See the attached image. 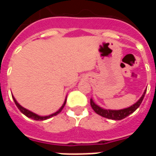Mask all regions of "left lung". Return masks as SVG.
Returning <instances> with one entry per match:
<instances>
[{
  "label": "left lung",
  "mask_w": 156,
  "mask_h": 156,
  "mask_svg": "<svg viewBox=\"0 0 156 156\" xmlns=\"http://www.w3.org/2000/svg\"><path fill=\"white\" fill-rule=\"evenodd\" d=\"M146 91L144 92L143 95L141 96V98L138 100L134 105H133L129 108H124V109H119V110H111V109H105L102 108L101 107H99L98 105L95 104L94 102L93 101V99H90V105H91L92 108L94 110L96 114H98L102 117L107 118L109 119H113V120H121L124 118H126L129 115H131L132 113H134L136 109H137L140 105H141V103L144 99V94H145Z\"/></svg>",
  "instance_id": "8db88e82"
}]
</instances>
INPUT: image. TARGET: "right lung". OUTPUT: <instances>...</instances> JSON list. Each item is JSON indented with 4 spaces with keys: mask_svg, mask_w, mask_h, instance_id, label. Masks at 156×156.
I'll return each mask as SVG.
<instances>
[{
    "mask_svg": "<svg viewBox=\"0 0 156 156\" xmlns=\"http://www.w3.org/2000/svg\"><path fill=\"white\" fill-rule=\"evenodd\" d=\"M12 98H13V100H14V102H15L16 105V107L19 108V110L22 112L23 115H25L27 117L30 118V119H34V120H45V119H50V118H51L52 116H56L57 115H58L60 112L62 110V108H63V107L65 106V105H66V99H65L64 103H63V105H62V107L59 109H58V111L55 112L54 114H51V115H48V116H40V115H36V114H34L33 112L30 111V110H28V109H27V108H23L22 106H21V105H19L18 103H17V101L16 100L15 98L12 96Z\"/></svg>",
    "mask_w": 156,
    "mask_h": 156,
    "instance_id": "right-lung-1",
    "label": "right lung"
}]
</instances>
